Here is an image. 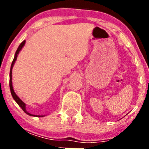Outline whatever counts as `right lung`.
I'll list each match as a JSON object with an SVG mask.
<instances>
[{
    "label": "right lung",
    "instance_id": "1",
    "mask_svg": "<svg viewBox=\"0 0 149 149\" xmlns=\"http://www.w3.org/2000/svg\"><path fill=\"white\" fill-rule=\"evenodd\" d=\"M25 45V40H24L23 42H22V43L20 44V45L18 46V49H17L16 52H15V56H14V59H13V63H12V65H11V68H10V92H11V94H12V96H13V99L15 100V101H16V103L18 104L19 106H20L21 108L23 110V111L25 113H27V115L29 116H36V117H42V116H36V115H33V114H30V113H28V112L26 110V104L24 103L23 101H22V100L20 99V98H18V95H17L16 94H15V93L14 92V89H13V82H12V70H13V65H14V63H15V62L17 60V56H18V54H19V51H21V50L22 49V48L24 47V45Z\"/></svg>",
    "mask_w": 149,
    "mask_h": 149
}]
</instances>
